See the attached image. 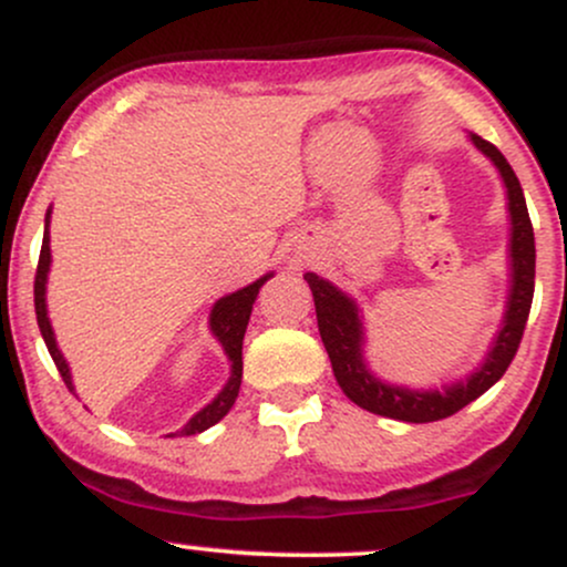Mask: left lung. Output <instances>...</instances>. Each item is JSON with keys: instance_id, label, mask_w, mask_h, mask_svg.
<instances>
[{"instance_id": "left-lung-1", "label": "left lung", "mask_w": 567, "mask_h": 567, "mask_svg": "<svg viewBox=\"0 0 567 567\" xmlns=\"http://www.w3.org/2000/svg\"><path fill=\"white\" fill-rule=\"evenodd\" d=\"M474 146L485 154L493 165L498 167L501 178L506 186V199H509L512 237H509V258H512V288L506 298V315L498 336L493 338V347L485 354V362L466 375L464 381H455L451 386L437 389H408L394 386L375 379L365 365L362 347H365V328H362L360 306L347 292H341L333 282L317 277L315 271H306L303 279L309 282L311 296H315L317 328H320L322 343L328 349L330 365H333L338 386L354 405L370 410L386 419L408 421V424H429V421L447 419L458 413L470 402L485 394L496 383L506 368L512 365L517 354L519 341H523L525 322H528L533 303V282H536V243H533V224L525 205L523 186L504 154L493 143L480 135H470Z\"/></svg>"}]
</instances>
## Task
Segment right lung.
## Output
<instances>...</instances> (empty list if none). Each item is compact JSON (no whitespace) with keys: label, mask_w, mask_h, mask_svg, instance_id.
I'll return each instance as SVG.
<instances>
[{"label":"right lung","mask_w":567,"mask_h":567,"mask_svg":"<svg viewBox=\"0 0 567 567\" xmlns=\"http://www.w3.org/2000/svg\"><path fill=\"white\" fill-rule=\"evenodd\" d=\"M48 271H50V210L44 216V237H42V252H39V264H37V277H34V309H37V322L39 330H42L44 343H48L50 357H53L58 373H61L63 383L69 386V392H74V383H71V373L66 360H63L61 349L55 343V333H53V324H50L48 317V303H44V285H48ZM275 275H264L261 279H256L252 285L247 288L229 292V296L218 298L216 306L210 311V330L213 336L218 338V343L224 347L226 357L231 362V375L226 381V386L220 389L216 400L210 405H205L199 410L194 419H188V424L175 434H199L205 429H210L213 424H218L226 413H229L234 400L239 394V383H243V341H245V330H247V320H250V311L252 303H256L258 290L264 288V282ZM175 434H167V437H175Z\"/></svg>","instance_id":"1"}]
</instances>
